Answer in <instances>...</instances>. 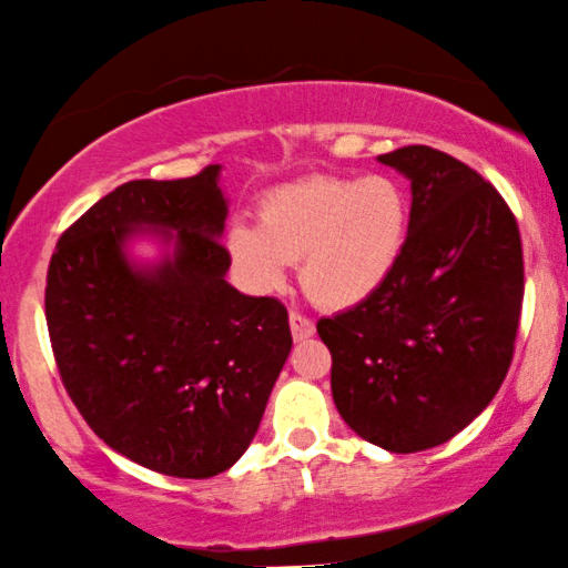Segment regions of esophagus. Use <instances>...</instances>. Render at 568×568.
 <instances>
[{
    "label": "esophagus",
    "instance_id": "esophagus-1",
    "mask_svg": "<svg viewBox=\"0 0 568 568\" xmlns=\"http://www.w3.org/2000/svg\"><path fill=\"white\" fill-rule=\"evenodd\" d=\"M291 333L296 341H306V337L314 335V322L304 317V314L291 312Z\"/></svg>",
    "mask_w": 568,
    "mask_h": 568
}]
</instances>
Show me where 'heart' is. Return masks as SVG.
I'll list each match as a JSON object with an SVG mask.
<instances>
[{
  "instance_id": "1",
  "label": "heart",
  "mask_w": 568,
  "mask_h": 568,
  "mask_svg": "<svg viewBox=\"0 0 568 568\" xmlns=\"http://www.w3.org/2000/svg\"><path fill=\"white\" fill-rule=\"evenodd\" d=\"M408 235V201L396 181L308 175L275 185L260 222H235L227 251L251 291L270 293L298 262L304 291L325 308H354L387 283Z\"/></svg>"
}]
</instances>
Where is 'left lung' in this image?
<instances>
[{
    "label": "left lung",
    "mask_w": 568,
    "mask_h": 568,
    "mask_svg": "<svg viewBox=\"0 0 568 568\" xmlns=\"http://www.w3.org/2000/svg\"><path fill=\"white\" fill-rule=\"evenodd\" d=\"M377 162L412 183L406 248L375 296L320 320L317 333L346 425L390 454H416L477 419L511 367L521 239L504 196L469 164L429 146Z\"/></svg>",
    "instance_id": "obj_1"
}]
</instances>
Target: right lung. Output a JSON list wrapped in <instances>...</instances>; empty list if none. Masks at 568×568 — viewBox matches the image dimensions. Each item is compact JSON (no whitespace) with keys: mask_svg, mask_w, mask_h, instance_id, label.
<instances>
[{"mask_svg":"<svg viewBox=\"0 0 568 568\" xmlns=\"http://www.w3.org/2000/svg\"><path fill=\"white\" fill-rule=\"evenodd\" d=\"M220 170L123 183L49 262L64 390L112 450L168 477H214L246 454L293 346L288 308L225 280ZM133 237H154L161 260L133 261Z\"/></svg>","mask_w":568,"mask_h":568,"instance_id":"add662e5","label":"right lung"}]
</instances>
